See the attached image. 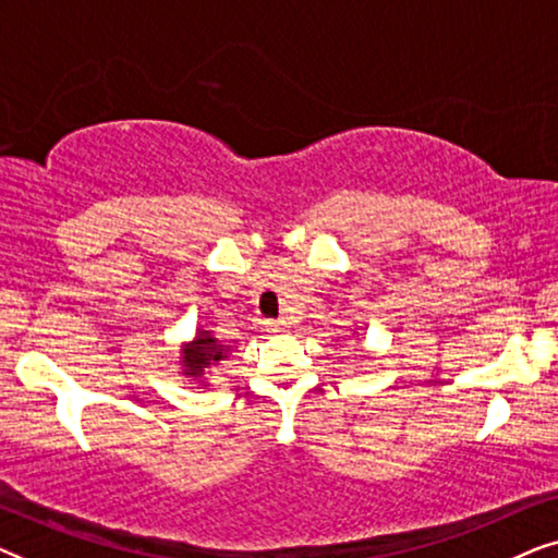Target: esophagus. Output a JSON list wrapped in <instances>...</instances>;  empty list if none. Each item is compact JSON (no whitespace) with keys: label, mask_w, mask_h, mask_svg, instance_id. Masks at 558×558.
<instances>
[{"label":"esophagus","mask_w":558,"mask_h":558,"mask_svg":"<svg viewBox=\"0 0 558 558\" xmlns=\"http://www.w3.org/2000/svg\"><path fill=\"white\" fill-rule=\"evenodd\" d=\"M289 327L287 319H271V323H266V330L269 332H284Z\"/></svg>","instance_id":"obj_1"}]
</instances>
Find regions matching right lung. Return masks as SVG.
<instances>
[{
  "mask_svg": "<svg viewBox=\"0 0 558 558\" xmlns=\"http://www.w3.org/2000/svg\"><path fill=\"white\" fill-rule=\"evenodd\" d=\"M226 355H228V345H220L210 332H197V338L193 342H187L185 350H182L185 376L203 378L205 368H210V363L223 361Z\"/></svg>",
  "mask_w": 558,
  "mask_h": 558,
  "instance_id": "right-lung-1",
  "label": "right lung"
}]
</instances>
